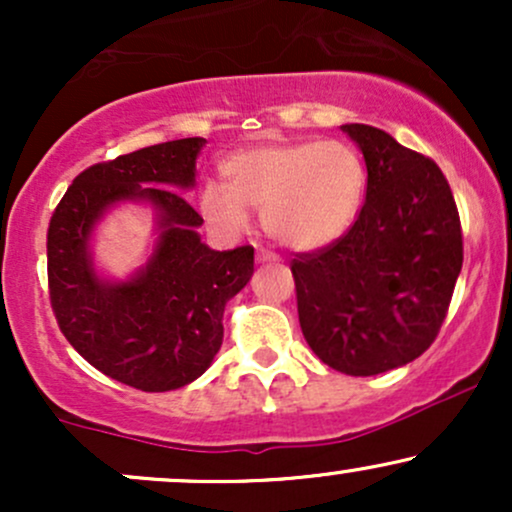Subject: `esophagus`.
Instances as JSON below:
<instances>
[{
  "instance_id": "esophagus-1",
  "label": "esophagus",
  "mask_w": 512,
  "mask_h": 512,
  "mask_svg": "<svg viewBox=\"0 0 512 512\" xmlns=\"http://www.w3.org/2000/svg\"><path fill=\"white\" fill-rule=\"evenodd\" d=\"M257 262H267V264H276L279 262V255L269 250H257Z\"/></svg>"
}]
</instances>
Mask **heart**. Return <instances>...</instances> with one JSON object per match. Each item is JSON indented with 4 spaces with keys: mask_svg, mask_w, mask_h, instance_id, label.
Listing matches in <instances>:
<instances>
[{
    "mask_svg": "<svg viewBox=\"0 0 512 512\" xmlns=\"http://www.w3.org/2000/svg\"><path fill=\"white\" fill-rule=\"evenodd\" d=\"M221 185H207L199 209L214 231H248L260 209L269 238L291 250H317L354 226L366 192V166L344 142L257 144L221 163Z\"/></svg>",
    "mask_w": 512,
    "mask_h": 512,
    "instance_id": "heart-1",
    "label": "heart"
}]
</instances>
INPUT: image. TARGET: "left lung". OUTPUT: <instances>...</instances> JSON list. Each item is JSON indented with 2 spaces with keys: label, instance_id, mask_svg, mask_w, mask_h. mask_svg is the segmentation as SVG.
<instances>
[{
  "label": "left lung",
  "instance_id": "obj_1",
  "mask_svg": "<svg viewBox=\"0 0 512 512\" xmlns=\"http://www.w3.org/2000/svg\"><path fill=\"white\" fill-rule=\"evenodd\" d=\"M342 129L366 158V202L342 238L291 262L298 320L322 363L378 375L438 337L462 269L460 214L431 158L378 127Z\"/></svg>",
  "mask_w": 512,
  "mask_h": 512
}]
</instances>
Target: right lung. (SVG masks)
<instances>
[{
    "mask_svg": "<svg viewBox=\"0 0 512 512\" xmlns=\"http://www.w3.org/2000/svg\"><path fill=\"white\" fill-rule=\"evenodd\" d=\"M207 139L163 142L74 178L48 228V284L57 325L81 356L117 383L142 392L178 390L219 354L223 308L255 272V250H211L178 190L195 187ZM149 201L159 240L150 262L125 282L92 267L90 236L115 203Z\"/></svg>",
    "mask_w": 512,
    "mask_h": 512,
    "instance_id": "right-lung-1",
    "label": "right lung"
}]
</instances>
